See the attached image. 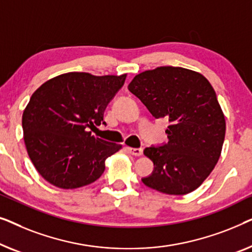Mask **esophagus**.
Masks as SVG:
<instances>
[{"instance_id":"esophagus-1","label":"esophagus","mask_w":252,"mask_h":252,"mask_svg":"<svg viewBox=\"0 0 252 252\" xmlns=\"http://www.w3.org/2000/svg\"><path fill=\"white\" fill-rule=\"evenodd\" d=\"M127 151H129L130 154L134 155V157H140L143 155L144 148H133V147H127Z\"/></svg>"}]
</instances>
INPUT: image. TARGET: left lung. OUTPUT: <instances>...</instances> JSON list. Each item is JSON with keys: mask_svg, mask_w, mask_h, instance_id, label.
<instances>
[{"mask_svg": "<svg viewBox=\"0 0 252 252\" xmlns=\"http://www.w3.org/2000/svg\"><path fill=\"white\" fill-rule=\"evenodd\" d=\"M127 89L155 119L169 121L168 143L145 148L154 170L141 182L169 195L193 192L217 164L225 139V116L214 88L200 73L162 66L138 74Z\"/></svg>", "mask_w": 252, "mask_h": 252, "instance_id": "obj_1", "label": "left lung"}]
</instances>
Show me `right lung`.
Here are the masks:
<instances>
[{
    "mask_svg": "<svg viewBox=\"0 0 252 252\" xmlns=\"http://www.w3.org/2000/svg\"><path fill=\"white\" fill-rule=\"evenodd\" d=\"M126 77L66 73L32 94L23 114L24 140L31 161L47 182L73 189L102 175L106 158L122 145L92 136L89 129L106 125L105 109Z\"/></svg>",
    "mask_w": 252,
    "mask_h": 252,
    "instance_id": "1",
    "label": "right lung"
}]
</instances>
